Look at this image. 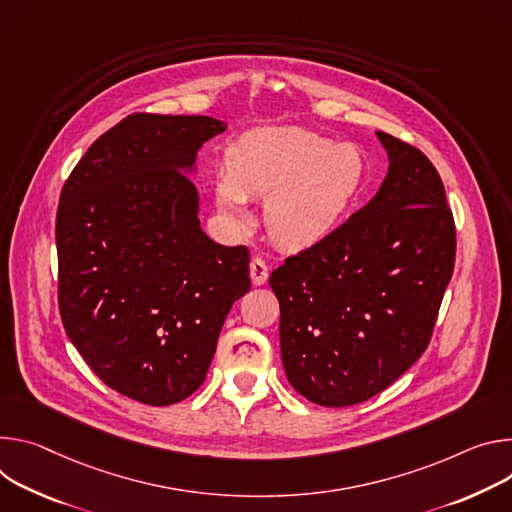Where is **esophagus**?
I'll return each mask as SVG.
<instances>
[{
    "mask_svg": "<svg viewBox=\"0 0 512 512\" xmlns=\"http://www.w3.org/2000/svg\"><path fill=\"white\" fill-rule=\"evenodd\" d=\"M250 276H252V282H254L256 287L264 285V282L268 280V264L262 258H252V262H250Z\"/></svg>",
    "mask_w": 512,
    "mask_h": 512,
    "instance_id": "34e87169",
    "label": "esophagus"
}]
</instances>
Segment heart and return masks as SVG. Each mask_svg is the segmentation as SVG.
I'll return each mask as SVG.
<instances>
[{
  "instance_id": "heart-1",
  "label": "heart",
  "mask_w": 512,
  "mask_h": 512,
  "mask_svg": "<svg viewBox=\"0 0 512 512\" xmlns=\"http://www.w3.org/2000/svg\"><path fill=\"white\" fill-rule=\"evenodd\" d=\"M366 173L362 152L315 132L282 126L244 134L219 175L217 207L242 217L246 197H268L266 227L289 248L319 242L344 213Z\"/></svg>"
}]
</instances>
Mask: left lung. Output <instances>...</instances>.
<instances>
[{
    "instance_id": "8db88e82",
    "label": "left lung",
    "mask_w": 512,
    "mask_h": 512,
    "mask_svg": "<svg viewBox=\"0 0 512 512\" xmlns=\"http://www.w3.org/2000/svg\"><path fill=\"white\" fill-rule=\"evenodd\" d=\"M376 136L390 160L378 193L268 280L285 374L321 407L364 403L421 358L456 262L435 166L419 148Z\"/></svg>"
}]
</instances>
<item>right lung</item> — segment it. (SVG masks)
<instances>
[{"label":"right lung","instance_id":"obj_1","mask_svg":"<svg viewBox=\"0 0 512 512\" xmlns=\"http://www.w3.org/2000/svg\"><path fill=\"white\" fill-rule=\"evenodd\" d=\"M227 126L132 113L99 136L56 211L59 309L89 368L116 392L166 407L205 380L234 301L250 291L246 246L199 225L197 150Z\"/></svg>","mask_w":512,"mask_h":512}]
</instances>
